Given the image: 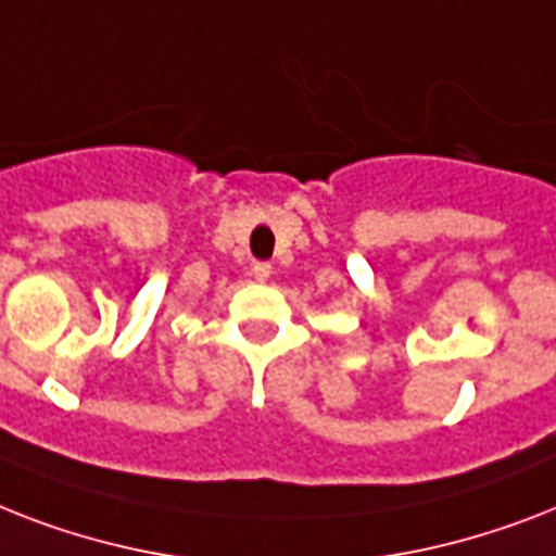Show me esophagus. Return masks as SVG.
I'll return each mask as SVG.
<instances>
[{"instance_id": "1", "label": "esophagus", "mask_w": 556, "mask_h": 556, "mask_svg": "<svg viewBox=\"0 0 556 556\" xmlns=\"http://www.w3.org/2000/svg\"><path fill=\"white\" fill-rule=\"evenodd\" d=\"M251 274H253V279H256V282H265V279H268L274 270H270L268 262H253Z\"/></svg>"}]
</instances>
